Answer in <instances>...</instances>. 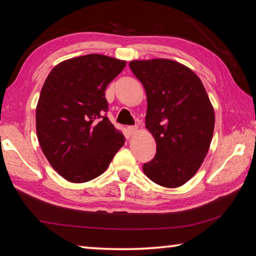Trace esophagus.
<instances>
[{
	"label": "esophagus",
	"instance_id": "34e87169",
	"mask_svg": "<svg viewBox=\"0 0 256 256\" xmlns=\"http://www.w3.org/2000/svg\"><path fill=\"white\" fill-rule=\"evenodd\" d=\"M128 133L131 134V136H133V134H136L138 132V126H128Z\"/></svg>",
	"mask_w": 256,
	"mask_h": 256
}]
</instances>
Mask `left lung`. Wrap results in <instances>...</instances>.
Listing matches in <instances>:
<instances>
[{
    "label": "left lung",
    "mask_w": 256,
    "mask_h": 256,
    "mask_svg": "<svg viewBox=\"0 0 256 256\" xmlns=\"http://www.w3.org/2000/svg\"><path fill=\"white\" fill-rule=\"evenodd\" d=\"M128 66L144 86L146 128L157 144L144 174L164 188H178L196 174L209 151L214 128L209 96L200 78L175 60H141Z\"/></svg>",
    "instance_id": "1"
}]
</instances>
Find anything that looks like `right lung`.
I'll use <instances>...</instances> for the list:
<instances>
[{
  "label": "right lung",
  "mask_w": 256,
  "mask_h": 256,
  "mask_svg": "<svg viewBox=\"0 0 256 256\" xmlns=\"http://www.w3.org/2000/svg\"><path fill=\"white\" fill-rule=\"evenodd\" d=\"M126 62L89 54L58 63L42 86L36 107V131L50 166L72 183L105 172L125 138L105 112L106 86Z\"/></svg>",
  "instance_id": "right-lung-1"
}]
</instances>
